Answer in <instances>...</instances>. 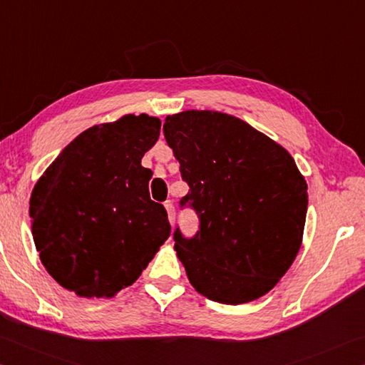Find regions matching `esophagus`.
I'll return each mask as SVG.
<instances>
[{"instance_id":"esophagus-1","label":"esophagus","mask_w":365,"mask_h":365,"mask_svg":"<svg viewBox=\"0 0 365 365\" xmlns=\"http://www.w3.org/2000/svg\"><path fill=\"white\" fill-rule=\"evenodd\" d=\"M165 208L166 212H168V220L171 222V226L175 225V207H173V202L171 200H166L165 202Z\"/></svg>"}]
</instances>
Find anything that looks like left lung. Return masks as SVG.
I'll use <instances>...</instances> for the list:
<instances>
[{
	"mask_svg": "<svg viewBox=\"0 0 365 365\" xmlns=\"http://www.w3.org/2000/svg\"><path fill=\"white\" fill-rule=\"evenodd\" d=\"M163 134L200 218L194 239L175 232L189 282L213 302L244 304L276 287L303 242L308 184L282 145L234 115H168Z\"/></svg>",
	"mask_w": 365,
	"mask_h": 365,
	"instance_id": "obj_1",
	"label": "left lung"
}]
</instances>
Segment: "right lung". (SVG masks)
I'll return each instance as SVG.
<instances>
[{
  "instance_id": "right-lung-1",
  "label": "right lung",
  "mask_w": 365,
  "mask_h": 365,
  "mask_svg": "<svg viewBox=\"0 0 365 365\" xmlns=\"http://www.w3.org/2000/svg\"><path fill=\"white\" fill-rule=\"evenodd\" d=\"M160 121L128 113L78 134L38 179L31 234L49 276L83 298H112L134 284L168 239L166 210L150 200L140 165Z\"/></svg>"
}]
</instances>
